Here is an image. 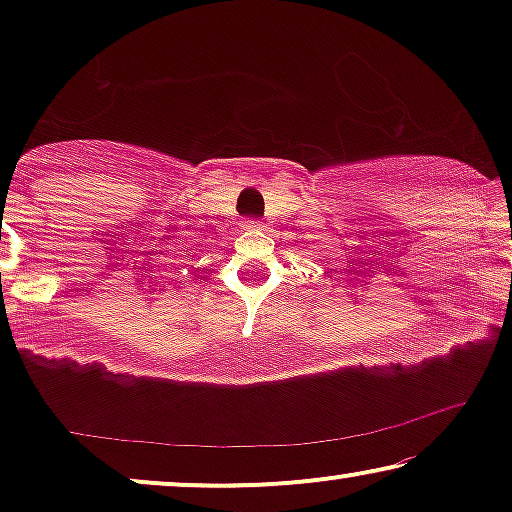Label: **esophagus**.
<instances>
[{
    "label": "esophagus",
    "mask_w": 512,
    "mask_h": 512,
    "mask_svg": "<svg viewBox=\"0 0 512 512\" xmlns=\"http://www.w3.org/2000/svg\"><path fill=\"white\" fill-rule=\"evenodd\" d=\"M249 230V233H254V230H261V223L258 221H247V226H244Z\"/></svg>",
    "instance_id": "esophagus-1"
}]
</instances>
